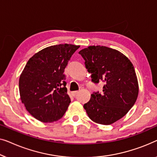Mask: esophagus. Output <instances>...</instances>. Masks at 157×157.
I'll return each instance as SVG.
<instances>
[{
  "mask_svg": "<svg viewBox=\"0 0 157 157\" xmlns=\"http://www.w3.org/2000/svg\"><path fill=\"white\" fill-rule=\"evenodd\" d=\"M78 92H79L78 91H75V92H72V96H75L76 94L78 93Z\"/></svg>",
  "mask_w": 157,
  "mask_h": 157,
  "instance_id": "1",
  "label": "esophagus"
}]
</instances>
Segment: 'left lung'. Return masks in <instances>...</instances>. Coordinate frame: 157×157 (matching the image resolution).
Instances as JSON below:
<instances>
[{"instance_id":"obj_1","label":"left lung","mask_w":157,"mask_h":157,"mask_svg":"<svg viewBox=\"0 0 157 157\" xmlns=\"http://www.w3.org/2000/svg\"><path fill=\"white\" fill-rule=\"evenodd\" d=\"M92 81H103L102 93L91 94L84 105L94 122L109 125L120 120L133 107L139 94V84L132 62L122 52L106 46H88L79 52Z\"/></svg>"}]
</instances>
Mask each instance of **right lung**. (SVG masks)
<instances>
[{
  "instance_id": "right-lung-1",
  "label": "right lung",
  "mask_w": 157,
  "mask_h": 157,
  "mask_svg": "<svg viewBox=\"0 0 157 157\" xmlns=\"http://www.w3.org/2000/svg\"><path fill=\"white\" fill-rule=\"evenodd\" d=\"M79 45L59 44L37 52L28 61L20 75L22 102L31 115L42 122L63 117L70 103L63 73Z\"/></svg>"
}]
</instances>
